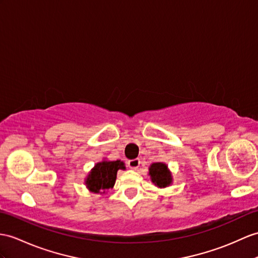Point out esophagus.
<instances>
[{
  "instance_id": "34e87169",
  "label": "esophagus",
  "mask_w": 258,
  "mask_h": 258,
  "mask_svg": "<svg viewBox=\"0 0 258 258\" xmlns=\"http://www.w3.org/2000/svg\"><path fill=\"white\" fill-rule=\"evenodd\" d=\"M141 164V162L139 159H134V160H129L128 161V167L131 168V169H137L139 168Z\"/></svg>"
}]
</instances>
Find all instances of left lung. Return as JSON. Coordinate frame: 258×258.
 Listing matches in <instances>:
<instances>
[{
  "instance_id": "1",
  "label": "left lung",
  "mask_w": 258,
  "mask_h": 258,
  "mask_svg": "<svg viewBox=\"0 0 258 258\" xmlns=\"http://www.w3.org/2000/svg\"><path fill=\"white\" fill-rule=\"evenodd\" d=\"M149 174L151 175V180L159 187H166L172 183V175L168 172L167 166L163 163H153L150 166Z\"/></svg>"
}]
</instances>
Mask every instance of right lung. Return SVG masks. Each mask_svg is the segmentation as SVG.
<instances>
[{"label": "right lung", "mask_w": 258, "mask_h": 258, "mask_svg": "<svg viewBox=\"0 0 258 258\" xmlns=\"http://www.w3.org/2000/svg\"><path fill=\"white\" fill-rule=\"evenodd\" d=\"M118 169H124L123 163L120 161L100 162L94 166L86 178V186L93 192H100L109 189L115 185Z\"/></svg>", "instance_id": "obj_1"}]
</instances>
